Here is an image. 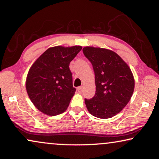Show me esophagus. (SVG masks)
Here are the masks:
<instances>
[{"label": "esophagus", "mask_w": 159, "mask_h": 159, "mask_svg": "<svg viewBox=\"0 0 159 159\" xmlns=\"http://www.w3.org/2000/svg\"><path fill=\"white\" fill-rule=\"evenodd\" d=\"M77 90H78V92H79V93H82V91H83V87H82V86H80V87H78Z\"/></svg>", "instance_id": "34e87169"}]
</instances>
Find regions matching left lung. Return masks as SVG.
<instances>
[{
	"instance_id": "1",
	"label": "left lung",
	"mask_w": 159,
	"mask_h": 159,
	"mask_svg": "<svg viewBox=\"0 0 159 159\" xmlns=\"http://www.w3.org/2000/svg\"><path fill=\"white\" fill-rule=\"evenodd\" d=\"M83 52L93 65L96 85L95 96L85 99L86 107L97 118L114 116L133 95L134 80L130 67L112 50L87 46Z\"/></svg>"
}]
</instances>
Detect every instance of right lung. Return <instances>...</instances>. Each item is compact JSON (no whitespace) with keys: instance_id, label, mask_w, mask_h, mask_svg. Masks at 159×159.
I'll return each mask as SVG.
<instances>
[{"instance_id":"add662e5","label":"right lung","mask_w":159,"mask_h":159,"mask_svg":"<svg viewBox=\"0 0 159 159\" xmlns=\"http://www.w3.org/2000/svg\"><path fill=\"white\" fill-rule=\"evenodd\" d=\"M81 49L79 45L50 48L29 69L26 89L32 103L43 114L55 116L66 110L76 92L69 64Z\"/></svg>"}]
</instances>
